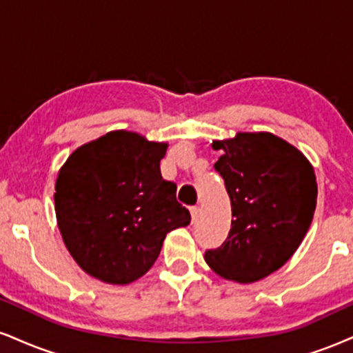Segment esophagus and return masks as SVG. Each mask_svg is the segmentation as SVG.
Here are the masks:
<instances>
[{"instance_id": "1", "label": "esophagus", "mask_w": 353, "mask_h": 353, "mask_svg": "<svg viewBox=\"0 0 353 353\" xmlns=\"http://www.w3.org/2000/svg\"><path fill=\"white\" fill-rule=\"evenodd\" d=\"M190 215H192V222H197L199 215H201V209L199 207H190Z\"/></svg>"}]
</instances>
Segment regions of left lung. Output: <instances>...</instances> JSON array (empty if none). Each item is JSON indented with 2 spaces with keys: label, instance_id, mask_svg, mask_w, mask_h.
I'll list each match as a JSON object with an SVG mask.
<instances>
[{
  "label": "left lung",
  "instance_id": "1",
  "mask_svg": "<svg viewBox=\"0 0 353 353\" xmlns=\"http://www.w3.org/2000/svg\"><path fill=\"white\" fill-rule=\"evenodd\" d=\"M214 148L223 151L214 168L230 197L232 227L205 261L225 279L260 281L290 260L311 227L316 174L303 152L271 133H239Z\"/></svg>",
  "mask_w": 353,
  "mask_h": 353
}]
</instances>
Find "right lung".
Listing matches in <instances>:
<instances>
[{"label": "right lung", "instance_id": "obj_1", "mask_svg": "<svg viewBox=\"0 0 353 353\" xmlns=\"http://www.w3.org/2000/svg\"><path fill=\"white\" fill-rule=\"evenodd\" d=\"M165 143L110 131L75 150L55 182L63 243L85 273L128 284L154 265L169 232L190 223L177 185L161 176Z\"/></svg>", "mask_w": 353, "mask_h": 353}]
</instances>
